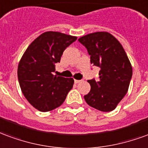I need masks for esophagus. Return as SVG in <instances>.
I'll list each match as a JSON object with an SVG mask.
<instances>
[{
  "instance_id": "esophagus-1",
  "label": "esophagus",
  "mask_w": 148,
  "mask_h": 148,
  "mask_svg": "<svg viewBox=\"0 0 148 148\" xmlns=\"http://www.w3.org/2000/svg\"><path fill=\"white\" fill-rule=\"evenodd\" d=\"M74 82H75V84H79V83H80V82H82V80H78V79H75V80H74Z\"/></svg>"
}]
</instances>
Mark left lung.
<instances>
[{"label": "left lung", "instance_id": "1", "mask_svg": "<svg viewBox=\"0 0 148 148\" xmlns=\"http://www.w3.org/2000/svg\"><path fill=\"white\" fill-rule=\"evenodd\" d=\"M79 42L87 49L90 63L101 69L99 80H88L90 90L85 101L102 112L114 110L127 93L132 75L125 49L116 38L103 31L87 34Z\"/></svg>", "mask_w": 148, "mask_h": 148}]
</instances>
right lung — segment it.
Instances as JSON below:
<instances>
[{
  "mask_svg": "<svg viewBox=\"0 0 148 148\" xmlns=\"http://www.w3.org/2000/svg\"><path fill=\"white\" fill-rule=\"evenodd\" d=\"M76 39L75 36L47 31L35 38L23 55L17 71L19 86L27 101L39 111L60 106L73 88V78L53 73L64 50Z\"/></svg>",
  "mask_w": 148,
  "mask_h": 148,
  "instance_id": "add662e5",
  "label": "right lung"
}]
</instances>
